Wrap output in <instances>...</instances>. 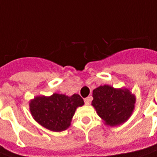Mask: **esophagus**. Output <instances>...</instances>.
Returning <instances> with one entry per match:
<instances>
[{"label":"esophagus","mask_w":157,"mask_h":157,"mask_svg":"<svg viewBox=\"0 0 157 157\" xmlns=\"http://www.w3.org/2000/svg\"><path fill=\"white\" fill-rule=\"evenodd\" d=\"M90 100H91V97H87L84 100V101H85V104H86V105H89L90 103Z\"/></svg>","instance_id":"34e87169"}]
</instances>
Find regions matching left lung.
<instances>
[{"mask_svg":"<svg viewBox=\"0 0 157 157\" xmlns=\"http://www.w3.org/2000/svg\"><path fill=\"white\" fill-rule=\"evenodd\" d=\"M91 105L107 126L124 124L133 113L136 95L125 87L113 88L105 85L93 90Z\"/></svg>","mask_w":157,"mask_h":157,"instance_id":"1","label":"left lung"}]
</instances>
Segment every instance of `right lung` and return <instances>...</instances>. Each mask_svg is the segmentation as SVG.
I'll list each match as a JSON object with an SVG mask.
<instances>
[{
	"label": "right lung",
	"instance_id": "add662e5",
	"mask_svg": "<svg viewBox=\"0 0 157 157\" xmlns=\"http://www.w3.org/2000/svg\"><path fill=\"white\" fill-rule=\"evenodd\" d=\"M78 94L71 96L54 93L50 96L39 95L29 100V111L39 124L52 132H62L71 126L76 109L84 105Z\"/></svg>",
	"mask_w": 157,
	"mask_h": 157
}]
</instances>
